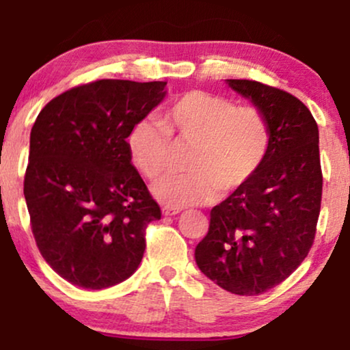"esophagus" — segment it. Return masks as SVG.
Masks as SVG:
<instances>
[{
	"instance_id": "obj_1",
	"label": "esophagus",
	"mask_w": 350,
	"mask_h": 350,
	"mask_svg": "<svg viewBox=\"0 0 350 350\" xmlns=\"http://www.w3.org/2000/svg\"><path fill=\"white\" fill-rule=\"evenodd\" d=\"M180 212H183V208H178V207H164L163 208V214L164 215H178V214H180Z\"/></svg>"
}]
</instances>
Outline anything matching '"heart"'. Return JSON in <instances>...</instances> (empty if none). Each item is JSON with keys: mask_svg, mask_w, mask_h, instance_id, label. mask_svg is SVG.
Listing matches in <instances>:
<instances>
[{"mask_svg": "<svg viewBox=\"0 0 350 350\" xmlns=\"http://www.w3.org/2000/svg\"><path fill=\"white\" fill-rule=\"evenodd\" d=\"M174 146H191L187 172L156 183L154 198L178 208L211 202L219 191L235 194L256 178L270 152V122L258 107L192 90L164 111L161 122L139 120L128 135L131 161L148 179L167 171Z\"/></svg>", "mask_w": 350, "mask_h": 350, "instance_id": "b5f03b06", "label": "heart"}]
</instances>
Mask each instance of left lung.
I'll list each match as a JSON object with an SVG mask.
<instances>
[{"mask_svg":"<svg viewBox=\"0 0 350 350\" xmlns=\"http://www.w3.org/2000/svg\"><path fill=\"white\" fill-rule=\"evenodd\" d=\"M227 82L267 115L271 146L256 178L211 211L196 263L224 290L255 296L286 280L314 243L323 198L319 131L295 95L256 80Z\"/></svg>","mask_w":350,"mask_h":350,"instance_id":"obj_1","label":"left lung"}]
</instances>
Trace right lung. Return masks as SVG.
I'll return each instance as SVG.
<instances>
[{"mask_svg":"<svg viewBox=\"0 0 350 350\" xmlns=\"http://www.w3.org/2000/svg\"><path fill=\"white\" fill-rule=\"evenodd\" d=\"M166 82L102 79L52 98L31 130L24 198L36 245L64 280L102 290L126 280L161 207L131 164L126 138Z\"/></svg>","mask_w":350,"mask_h":350,"instance_id":"add662e5","label":"right lung"}]
</instances>
